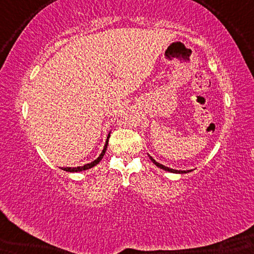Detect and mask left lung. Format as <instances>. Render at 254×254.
I'll list each match as a JSON object with an SVG mask.
<instances>
[{
  "instance_id": "left-lung-1",
  "label": "left lung",
  "mask_w": 254,
  "mask_h": 254,
  "mask_svg": "<svg viewBox=\"0 0 254 254\" xmlns=\"http://www.w3.org/2000/svg\"><path fill=\"white\" fill-rule=\"evenodd\" d=\"M149 156V158L151 159V162L154 163V164L156 165V166H158L159 169H163V170H165V171H169V172H172V173H189V172H190L192 171V170H184V171H182V170H173V169H171V168H168V166H165V165H163V164H161V163H158V162H156L154 158L151 157L150 155H148Z\"/></svg>"
}]
</instances>
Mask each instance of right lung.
<instances>
[{
	"label": "right lung",
	"mask_w": 254,
	"mask_h": 254,
	"mask_svg": "<svg viewBox=\"0 0 254 254\" xmlns=\"http://www.w3.org/2000/svg\"><path fill=\"white\" fill-rule=\"evenodd\" d=\"M110 135H111V130H110L109 135H107L105 145H104V149H103L102 154H100L98 157L95 159V161H92L91 163H88V164H84V165H82V166H76V168H61V169L64 170V171H67V172H79V171H85V170H89V169L93 168V166L97 165L100 161H102V158L104 157V155H105V151H106V149H107V144H109Z\"/></svg>",
	"instance_id": "1"
}]
</instances>
